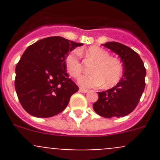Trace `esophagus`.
I'll return each mask as SVG.
<instances>
[{"label": "esophagus", "instance_id": "34e87169", "mask_svg": "<svg viewBox=\"0 0 160 160\" xmlns=\"http://www.w3.org/2000/svg\"><path fill=\"white\" fill-rule=\"evenodd\" d=\"M79 90H80V92H81V93H86L88 91V90L87 89H84V88H80Z\"/></svg>", "mask_w": 160, "mask_h": 160}]
</instances>
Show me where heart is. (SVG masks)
Listing matches in <instances>:
<instances>
[{"mask_svg": "<svg viewBox=\"0 0 160 160\" xmlns=\"http://www.w3.org/2000/svg\"><path fill=\"white\" fill-rule=\"evenodd\" d=\"M82 50H72L65 58V66L67 72L73 78L80 77L82 72L80 62ZM86 56L95 61L90 72L92 74L82 76L78 83L83 88H98L104 84L111 88L117 84L122 76V63L116 58L111 57L108 51L98 46H92L86 50Z\"/></svg>", "mask_w": 160, "mask_h": 160, "instance_id": "1", "label": "heart"}]
</instances>
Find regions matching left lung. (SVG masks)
<instances>
[{
    "mask_svg": "<svg viewBox=\"0 0 160 160\" xmlns=\"http://www.w3.org/2000/svg\"><path fill=\"white\" fill-rule=\"evenodd\" d=\"M102 46L118 55L124 73L116 86L98 92V100L93 108L97 114L107 118L124 117L132 112L139 102L146 87V68L139 55L128 46L116 42Z\"/></svg>",
    "mask_w": 160,
    "mask_h": 160,
    "instance_id": "obj_1",
    "label": "left lung"
}]
</instances>
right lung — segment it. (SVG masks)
<instances>
[{"label": "right lung", "instance_id": "1", "mask_svg": "<svg viewBox=\"0 0 160 160\" xmlns=\"http://www.w3.org/2000/svg\"><path fill=\"white\" fill-rule=\"evenodd\" d=\"M83 43L60 36L38 40L24 52L15 68L14 88L22 108L31 115L49 118L62 112L78 91L69 78L65 58Z\"/></svg>", "mask_w": 160, "mask_h": 160}]
</instances>
